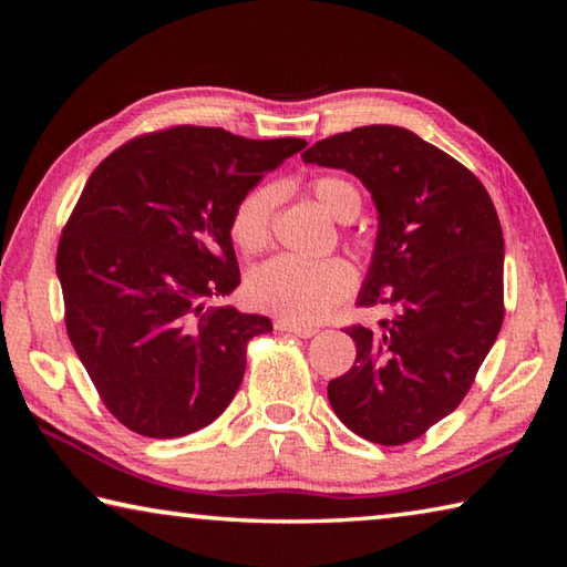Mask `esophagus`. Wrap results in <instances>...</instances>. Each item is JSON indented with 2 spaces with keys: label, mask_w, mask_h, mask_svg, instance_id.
I'll return each mask as SVG.
<instances>
[{
  "label": "esophagus",
  "mask_w": 567,
  "mask_h": 567,
  "mask_svg": "<svg viewBox=\"0 0 567 567\" xmlns=\"http://www.w3.org/2000/svg\"><path fill=\"white\" fill-rule=\"evenodd\" d=\"M275 329H277V331L295 333V336H299V339H311V336L317 333V329H311V327H299V323H292V321H275Z\"/></svg>",
  "instance_id": "esophagus-1"
}]
</instances>
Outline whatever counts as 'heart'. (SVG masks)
<instances>
[{"mask_svg":"<svg viewBox=\"0 0 567 567\" xmlns=\"http://www.w3.org/2000/svg\"><path fill=\"white\" fill-rule=\"evenodd\" d=\"M311 192L321 207L339 221H353L363 207L358 187L339 175L317 177L311 183ZM277 202H280V189L275 185H260L236 204L231 236L246 252H258L268 246ZM351 285L353 270L339 258L299 260L277 256L248 275L246 292L252 307L307 327V323L327 319L351 290Z\"/></svg>","mask_w":567,"mask_h":567,"instance_id":"b5f03b06","label":"heart"}]
</instances>
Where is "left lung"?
I'll use <instances>...</instances> for the list:
<instances>
[{
  "instance_id": "left-lung-1",
  "label": "left lung",
  "mask_w": 567,
  "mask_h": 567,
  "mask_svg": "<svg viewBox=\"0 0 567 567\" xmlns=\"http://www.w3.org/2000/svg\"><path fill=\"white\" fill-rule=\"evenodd\" d=\"M305 163L355 175L378 209L358 305H388L380 329L351 327L355 363L329 382L358 436L402 445L463 402L504 319V238L483 183L449 153L390 124L323 138Z\"/></svg>"
}]
</instances>
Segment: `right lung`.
<instances>
[{"label":"right lung","mask_w":567,"mask_h":567,"mask_svg":"<svg viewBox=\"0 0 567 567\" xmlns=\"http://www.w3.org/2000/svg\"><path fill=\"white\" fill-rule=\"evenodd\" d=\"M305 146L175 126L124 143L90 175L55 270L72 348L126 429L187 436L231 404L246 343L272 321L204 305L240 282L236 204Z\"/></svg>","instance_id":"right-lung-1"}]
</instances>
